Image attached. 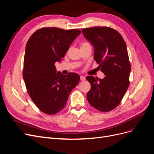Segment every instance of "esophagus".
<instances>
[{
  "label": "esophagus",
  "instance_id": "esophagus-1",
  "mask_svg": "<svg viewBox=\"0 0 154 154\" xmlns=\"http://www.w3.org/2000/svg\"><path fill=\"white\" fill-rule=\"evenodd\" d=\"M80 80H81L82 81L85 80V76H80Z\"/></svg>",
  "mask_w": 154,
  "mask_h": 154
}]
</instances>
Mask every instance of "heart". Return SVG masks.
<instances>
[{
	"label": "heart",
	"mask_w": 154,
	"mask_h": 154,
	"mask_svg": "<svg viewBox=\"0 0 154 154\" xmlns=\"http://www.w3.org/2000/svg\"><path fill=\"white\" fill-rule=\"evenodd\" d=\"M87 44H88V43H83V44H82V45H81V46L85 45H87Z\"/></svg>",
	"instance_id": "heart-1"
}]
</instances>
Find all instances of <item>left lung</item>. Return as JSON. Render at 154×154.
<instances>
[{"mask_svg":"<svg viewBox=\"0 0 154 154\" xmlns=\"http://www.w3.org/2000/svg\"><path fill=\"white\" fill-rule=\"evenodd\" d=\"M82 33L94 47V58L105 75L103 79L87 76L91 85L87 100L97 110L110 111L119 104L129 86L131 68L127 45L122 36L110 27L85 28Z\"/></svg>","mask_w":154,"mask_h":154,"instance_id":"left-lung-1","label":"left lung"}]
</instances>
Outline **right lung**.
<instances>
[{
	"instance_id": "1",
	"label": "right lung",
	"mask_w": 154,
	"mask_h": 154,
	"mask_svg": "<svg viewBox=\"0 0 154 154\" xmlns=\"http://www.w3.org/2000/svg\"><path fill=\"white\" fill-rule=\"evenodd\" d=\"M81 31L44 27L35 31L26 46L23 78L27 92L43 112L53 115L66 106L71 91L80 81L75 72L63 75L57 72L69 46Z\"/></svg>"
}]
</instances>
